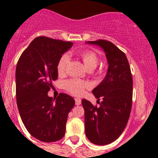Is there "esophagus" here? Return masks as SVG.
<instances>
[{
    "label": "esophagus",
    "instance_id": "1",
    "mask_svg": "<svg viewBox=\"0 0 158 158\" xmlns=\"http://www.w3.org/2000/svg\"><path fill=\"white\" fill-rule=\"evenodd\" d=\"M75 102H76V106H79L81 105V99L80 98H75Z\"/></svg>",
    "mask_w": 158,
    "mask_h": 158
}]
</instances>
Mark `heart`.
Here are the masks:
<instances>
[{"label": "heart", "mask_w": 158, "mask_h": 158, "mask_svg": "<svg viewBox=\"0 0 158 158\" xmlns=\"http://www.w3.org/2000/svg\"><path fill=\"white\" fill-rule=\"evenodd\" d=\"M82 62L87 69H95L98 63V57L96 54L92 51H85L80 54ZM69 62V57L67 55H64L61 57L58 63L57 70L60 74H63L66 70V66ZM65 87L76 95H81L84 93L87 85L81 81L76 79H71L65 82Z\"/></svg>", "instance_id": "obj_1"}]
</instances>
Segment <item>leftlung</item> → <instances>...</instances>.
<instances>
[{
  "instance_id": "8db88e82",
  "label": "left lung",
  "mask_w": 158,
  "mask_h": 158,
  "mask_svg": "<svg viewBox=\"0 0 158 158\" xmlns=\"http://www.w3.org/2000/svg\"><path fill=\"white\" fill-rule=\"evenodd\" d=\"M104 51L108 69L104 79L92 91L99 107L82 100L85 110V131L87 138L97 145L115 141L126 127L132 106V76L125 54L109 41H88Z\"/></svg>"
}]
</instances>
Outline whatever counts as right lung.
Listing matches in <instances>:
<instances>
[{
	"instance_id": "add662e5",
	"label": "right lung",
	"mask_w": 158,
	"mask_h": 158,
	"mask_svg": "<svg viewBox=\"0 0 158 158\" xmlns=\"http://www.w3.org/2000/svg\"><path fill=\"white\" fill-rule=\"evenodd\" d=\"M73 43L46 36L36 37L20 56L16 68V95L23 125L33 137L44 142L62 139L68 114L75 105L70 95L48 96L52 81L57 79V66Z\"/></svg>"
}]
</instances>
